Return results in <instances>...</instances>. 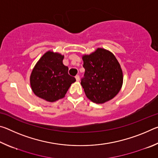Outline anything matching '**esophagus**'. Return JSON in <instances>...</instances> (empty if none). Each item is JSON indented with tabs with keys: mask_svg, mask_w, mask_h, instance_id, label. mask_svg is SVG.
Masks as SVG:
<instances>
[{
	"mask_svg": "<svg viewBox=\"0 0 158 158\" xmlns=\"http://www.w3.org/2000/svg\"><path fill=\"white\" fill-rule=\"evenodd\" d=\"M75 78H76V80H77V81H79L80 78H79V75H76V76H75Z\"/></svg>",
	"mask_w": 158,
	"mask_h": 158,
	"instance_id": "esophagus-1",
	"label": "esophagus"
}]
</instances>
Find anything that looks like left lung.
<instances>
[{
  "instance_id": "left-lung-1",
  "label": "left lung",
  "mask_w": 158,
  "mask_h": 158,
  "mask_svg": "<svg viewBox=\"0 0 158 158\" xmlns=\"http://www.w3.org/2000/svg\"><path fill=\"white\" fill-rule=\"evenodd\" d=\"M82 58L85 73L81 84L86 97L97 104L114 98L121 90L123 80L121 66L114 55L98 48Z\"/></svg>"
}]
</instances>
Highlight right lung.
<instances>
[{
    "label": "right lung",
    "mask_w": 158,
    "mask_h": 158,
    "mask_svg": "<svg viewBox=\"0 0 158 158\" xmlns=\"http://www.w3.org/2000/svg\"><path fill=\"white\" fill-rule=\"evenodd\" d=\"M64 56L47 52L35 66L31 74V85L37 97L48 102H55L65 97L71 84L76 81L68 74L63 65Z\"/></svg>",
    "instance_id": "right-lung-1"
}]
</instances>
